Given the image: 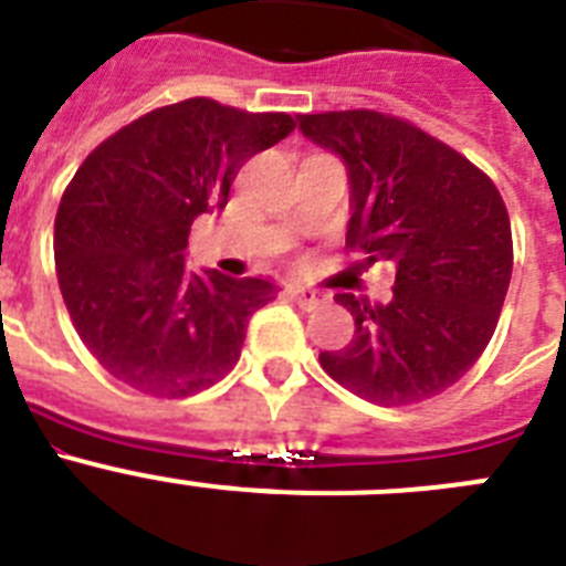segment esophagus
Listing matches in <instances>:
<instances>
[{"label":"esophagus","instance_id":"1","mask_svg":"<svg viewBox=\"0 0 566 566\" xmlns=\"http://www.w3.org/2000/svg\"><path fill=\"white\" fill-rule=\"evenodd\" d=\"M289 294H292V300L297 303L300 308H306V312H312V308L323 306L326 303V294L317 292V289L312 286H300V283H294V286H289Z\"/></svg>","mask_w":566,"mask_h":566}]
</instances>
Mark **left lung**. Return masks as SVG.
I'll list each match as a JSON object with an SVG mask.
<instances>
[{"label":"left lung","mask_w":566,"mask_h":566,"mask_svg":"<svg viewBox=\"0 0 566 566\" xmlns=\"http://www.w3.org/2000/svg\"><path fill=\"white\" fill-rule=\"evenodd\" d=\"M300 133L348 172L345 247L397 269L394 297L352 292L354 337L319 354L332 379L374 405H413L451 388L496 332L513 274L502 195L488 175L413 124L374 109L297 115Z\"/></svg>","instance_id":"obj_1"}]
</instances>
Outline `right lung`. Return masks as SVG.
I'll return each instance as SVG.
<instances>
[{
	"mask_svg": "<svg viewBox=\"0 0 566 566\" xmlns=\"http://www.w3.org/2000/svg\"><path fill=\"white\" fill-rule=\"evenodd\" d=\"M294 129L286 113L187 98L87 155L56 212V274L90 354L129 388L189 397L234 368L269 277L189 272V227L223 209L243 164Z\"/></svg>",
	"mask_w": 566,
	"mask_h": 566,
	"instance_id": "right-lung-1",
	"label": "right lung"
}]
</instances>
